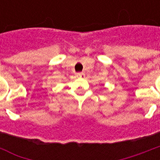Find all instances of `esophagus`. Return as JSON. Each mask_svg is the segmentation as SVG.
<instances>
[{
	"label": "esophagus",
	"mask_w": 160,
	"mask_h": 160,
	"mask_svg": "<svg viewBox=\"0 0 160 160\" xmlns=\"http://www.w3.org/2000/svg\"><path fill=\"white\" fill-rule=\"evenodd\" d=\"M77 76L80 78H84L85 77V73L83 72H80V73H77Z\"/></svg>",
	"instance_id": "obj_1"
}]
</instances>
